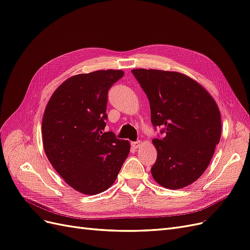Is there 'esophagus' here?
I'll return each mask as SVG.
<instances>
[{"mask_svg":"<svg viewBox=\"0 0 250 250\" xmlns=\"http://www.w3.org/2000/svg\"><path fill=\"white\" fill-rule=\"evenodd\" d=\"M131 146H132V148H134V149H138V148H140V147L142 146V142H141V141L133 142V143H131Z\"/></svg>","mask_w":250,"mask_h":250,"instance_id":"1","label":"esophagus"}]
</instances>
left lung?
Listing matches in <instances>:
<instances>
[{
  "label": "left lung",
  "mask_w": 250,
  "mask_h": 250,
  "mask_svg": "<svg viewBox=\"0 0 250 250\" xmlns=\"http://www.w3.org/2000/svg\"><path fill=\"white\" fill-rule=\"evenodd\" d=\"M150 102L151 122L163 139L151 174L158 185L178 190L207 170L221 137V115L214 98L194 79L178 72L131 71Z\"/></svg>",
  "instance_id": "8db88e82"
}]
</instances>
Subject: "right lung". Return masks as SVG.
Wrapping results in <instances>:
<instances>
[{"label": "right lung", "mask_w": 250, "mask_h": 250, "mask_svg": "<svg viewBox=\"0 0 250 250\" xmlns=\"http://www.w3.org/2000/svg\"><path fill=\"white\" fill-rule=\"evenodd\" d=\"M123 75L121 70L75 75L56 88L44 109V152L53 168L79 193L107 190L129 154V142L102 131L108 89Z\"/></svg>", "instance_id": "obj_1"}]
</instances>
